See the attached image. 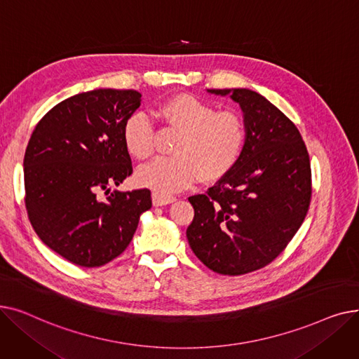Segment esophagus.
<instances>
[{"label":"esophagus","instance_id":"34e87169","mask_svg":"<svg viewBox=\"0 0 359 359\" xmlns=\"http://www.w3.org/2000/svg\"><path fill=\"white\" fill-rule=\"evenodd\" d=\"M176 199L173 196H165V195H160L157 192H153V205L154 206H161V205H167V203H172Z\"/></svg>","mask_w":359,"mask_h":359}]
</instances>
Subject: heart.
<instances>
[{"label": "heart", "mask_w": 359, "mask_h": 359, "mask_svg": "<svg viewBox=\"0 0 359 359\" xmlns=\"http://www.w3.org/2000/svg\"><path fill=\"white\" fill-rule=\"evenodd\" d=\"M156 115L182 132L173 157H160L141 167L137 180L160 195L189 187L198 177L215 182L238 163L248 142V125L234 110L217 107L192 94H176L156 107ZM123 144L137 160L154 154V130L144 113H134L123 126Z\"/></svg>", "instance_id": "heart-1"}]
</instances>
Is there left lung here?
Masks as SVG:
<instances>
[{"label":"left lung","instance_id":"left-lung-1","mask_svg":"<svg viewBox=\"0 0 359 359\" xmlns=\"http://www.w3.org/2000/svg\"><path fill=\"white\" fill-rule=\"evenodd\" d=\"M231 94L244 113L248 142L229 175L189 198V246L211 271L237 276L276 259L303 224L311 201V165L298 128L259 93Z\"/></svg>","mask_w":359,"mask_h":359}]
</instances>
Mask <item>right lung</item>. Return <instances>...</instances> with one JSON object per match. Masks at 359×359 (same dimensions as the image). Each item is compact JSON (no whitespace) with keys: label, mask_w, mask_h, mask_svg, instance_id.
<instances>
[{"label":"right lung","mask_w":359,"mask_h":359,"mask_svg":"<svg viewBox=\"0 0 359 359\" xmlns=\"http://www.w3.org/2000/svg\"><path fill=\"white\" fill-rule=\"evenodd\" d=\"M140 104L135 90L75 94L53 106L29 140L23 165L30 224L74 265L97 268L118 257L153 205L149 189L110 192L132 175L122 132Z\"/></svg>","instance_id":"obj_1"}]
</instances>
